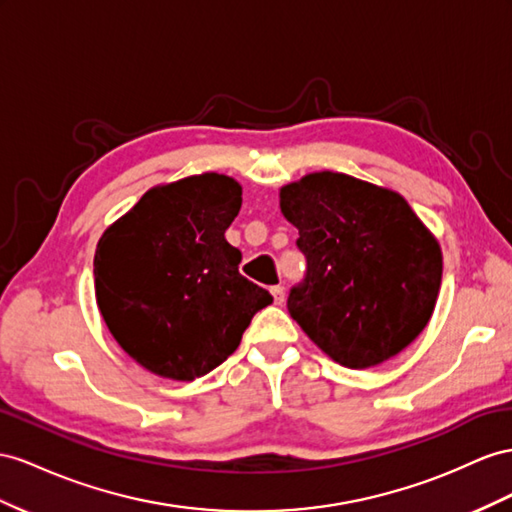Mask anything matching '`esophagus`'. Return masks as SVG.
Returning <instances> with one entry per match:
<instances>
[{
  "label": "esophagus",
  "mask_w": 512,
  "mask_h": 512,
  "mask_svg": "<svg viewBox=\"0 0 512 512\" xmlns=\"http://www.w3.org/2000/svg\"><path fill=\"white\" fill-rule=\"evenodd\" d=\"M270 294H272V298H274V305H283V303H285V290H283L281 285L270 287Z\"/></svg>",
  "instance_id": "34e87169"
}]
</instances>
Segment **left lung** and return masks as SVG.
<instances>
[{
  "label": "left lung",
  "mask_w": 512,
  "mask_h": 512,
  "mask_svg": "<svg viewBox=\"0 0 512 512\" xmlns=\"http://www.w3.org/2000/svg\"><path fill=\"white\" fill-rule=\"evenodd\" d=\"M307 274L287 311L350 370L396 357L426 329L441 287V246L398 192L344 173L305 175L279 192Z\"/></svg>",
  "instance_id": "8db88e82"
}]
</instances>
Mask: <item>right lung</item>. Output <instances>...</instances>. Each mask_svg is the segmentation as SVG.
<instances>
[{"instance_id": "add662e5", "label": "right lung", "mask_w": 512, "mask_h": 512, "mask_svg": "<svg viewBox=\"0 0 512 512\" xmlns=\"http://www.w3.org/2000/svg\"><path fill=\"white\" fill-rule=\"evenodd\" d=\"M242 186L203 173L151 188L103 231L95 296L112 337L162 378L194 381L233 355L253 316L272 303L242 277L225 231Z\"/></svg>"}]
</instances>
